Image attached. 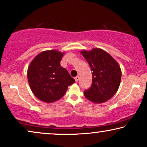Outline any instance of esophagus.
Segmentation results:
<instances>
[{
  "label": "esophagus",
  "mask_w": 147,
  "mask_h": 147,
  "mask_svg": "<svg viewBox=\"0 0 147 147\" xmlns=\"http://www.w3.org/2000/svg\"><path fill=\"white\" fill-rule=\"evenodd\" d=\"M79 79H80V78H79V76H76V77H75V80H76V82H78V80H79Z\"/></svg>",
  "instance_id": "esophagus-1"
}]
</instances>
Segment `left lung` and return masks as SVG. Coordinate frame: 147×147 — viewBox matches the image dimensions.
Segmentation results:
<instances>
[{"label": "left lung", "mask_w": 147, "mask_h": 147, "mask_svg": "<svg viewBox=\"0 0 147 147\" xmlns=\"http://www.w3.org/2000/svg\"><path fill=\"white\" fill-rule=\"evenodd\" d=\"M80 53L88 63L92 73V85L84 92L85 97L96 104L106 102L119 88L121 78L119 64L108 53L100 49L82 50Z\"/></svg>", "instance_id": "left-lung-1"}]
</instances>
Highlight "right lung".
Here are the masks:
<instances>
[{"instance_id":"right-lung-1","label":"right lung","mask_w":147,"mask_h":147,"mask_svg":"<svg viewBox=\"0 0 147 147\" xmlns=\"http://www.w3.org/2000/svg\"><path fill=\"white\" fill-rule=\"evenodd\" d=\"M65 53L56 50L42 51L30 63L28 69L30 87L39 100L53 102L61 98L67 87L75 82L60 61Z\"/></svg>"}]
</instances>
